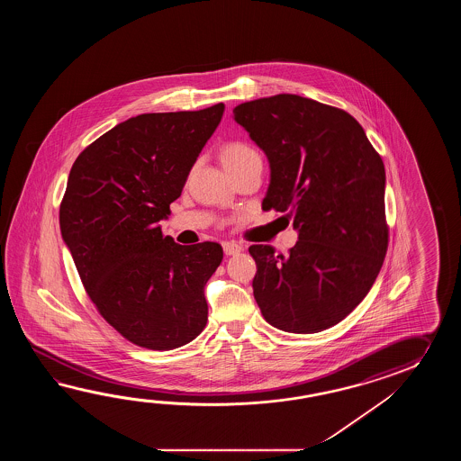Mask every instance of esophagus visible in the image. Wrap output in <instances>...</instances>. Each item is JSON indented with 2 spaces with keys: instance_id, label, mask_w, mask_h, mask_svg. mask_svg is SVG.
I'll use <instances>...</instances> for the list:
<instances>
[{
  "instance_id": "34e87169",
  "label": "esophagus",
  "mask_w": 461,
  "mask_h": 461,
  "mask_svg": "<svg viewBox=\"0 0 461 461\" xmlns=\"http://www.w3.org/2000/svg\"><path fill=\"white\" fill-rule=\"evenodd\" d=\"M222 247H224V254L226 255H239L244 250L242 245L237 244V242H224Z\"/></svg>"
}]
</instances>
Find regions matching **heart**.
Returning <instances> with one entry per match:
<instances>
[{
	"instance_id": "1",
	"label": "heart",
	"mask_w": 461,
	"mask_h": 461,
	"mask_svg": "<svg viewBox=\"0 0 461 461\" xmlns=\"http://www.w3.org/2000/svg\"><path fill=\"white\" fill-rule=\"evenodd\" d=\"M219 157H221V163L230 175L252 163H260V157L254 148L240 140L227 141L226 145L221 148Z\"/></svg>"
}]
</instances>
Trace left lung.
I'll return each mask as SVG.
<instances>
[{"label":"left lung","instance_id":"1","mask_svg":"<svg viewBox=\"0 0 461 461\" xmlns=\"http://www.w3.org/2000/svg\"><path fill=\"white\" fill-rule=\"evenodd\" d=\"M270 161L262 207L294 219L288 254L250 245L254 296L267 323L320 333L369 294L389 245L385 169L363 127L341 108L278 94L234 108Z\"/></svg>","mask_w":461,"mask_h":461}]
</instances>
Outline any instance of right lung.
<instances>
[{"label":"right lung","instance_id":"add662e5","mask_svg":"<svg viewBox=\"0 0 461 461\" xmlns=\"http://www.w3.org/2000/svg\"><path fill=\"white\" fill-rule=\"evenodd\" d=\"M224 104L128 118L74 161L60 232L98 313L130 343L169 351L207 323L204 286L222 262L217 242L179 245L159 221L214 133Z\"/></svg>","mask_w":461,"mask_h":461}]
</instances>
